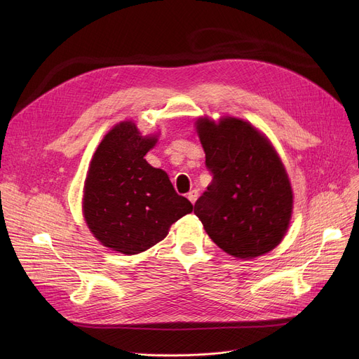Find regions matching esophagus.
Listing matches in <instances>:
<instances>
[{"label":"esophagus","mask_w":359,"mask_h":359,"mask_svg":"<svg viewBox=\"0 0 359 359\" xmlns=\"http://www.w3.org/2000/svg\"><path fill=\"white\" fill-rule=\"evenodd\" d=\"M198 191L196 189H194V191H191L189 194H187V199H189L192 203H195L196 202V199H198Z\"/></svg>","instance_id":"esophagus-1"}]
</instances>
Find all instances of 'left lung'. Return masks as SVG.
Instances as JSON below:
<instances>
[{
  "instance_id": "left-lung-1",
  "label": "left lung",
  "mask_w": 359,
  "mask_h": 359,
  "mask_svg": "<svg viewBox=\"0 0 359 359\" xmlns=\"http://www.w3.org/2000/svg\"><path fill=\"white\" fill-rule=\"evenodd\" d=\"M212 175L195 214L219 249L253 259L275 249L292 214V189L269 140L249 122L225 116L196 121Z\"/></svg>"
}]
</instances>
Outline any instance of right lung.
<instances>
[{"instance_id":"1","label":"right lung","mask_w":359,"mask_h":359,"mask_svg":"<svg viewBox=\"0 0 359 359\" xmlns=\"http://www.w3.org/2000/svg\"><path fill=\"white\" fill-rule=\"evenodd\" d=\"M156 142V135L142 137L134 122L125 121L107 132L90 163L84 219L103 246L123 255L153 248L170 225L194 211L164 170L144 158Z\"/></svg>"}]
</instances>
